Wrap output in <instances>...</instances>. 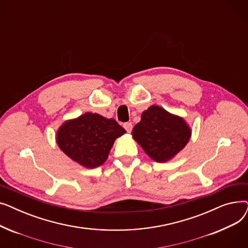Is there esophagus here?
Listing matches in <instances>:
<instances>
[{"instance_id": "obj_1", "label": "esophagus", "mask_w": 248, "mask_h": 248, "mask_svg": "<svg viewBox=\"0 0 248 248\" xmlns=\"http://www.w3.org/2000/svg\"><path fill=\"white\" fill-rule=\"evenodd\" d=\"M124 127L127 133H131L132 129H133V124H132V123H124Z\"/></svg>"}]
</instances>
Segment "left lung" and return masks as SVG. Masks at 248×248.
Returning a JSON list of instances; mask_svg holds the SVG:
<instances>
[{
  "label": "left lung",
  "mask_w": 248,
  "mask_h": 248,
  "mask_svg": "<svg viewBox=\"0 0 248 248\" xmlns=\"http://www.w3.org/2000/svg\"><path fill=\"white\" fill-rule=\"evenodd\" d=\"M191 137V129L180 116L158 106H152L141 114L133 129V138L155 162L172 159L183 150Z\"/></svg>",
  "instance_id": "left-lung-1"
}]
</instances>
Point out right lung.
<instances>
[{
    "instance_id": "add662e5",
    "label": "right lung",
    "mask_w": 248,
    "mask_h": 248,
    "mask_svg": "<svg viewBox=\"0 0 248 248\" xmlns=\"http://www.w3.org/2000/svg\"><path fill=\"white\" fill-rule=\"evenodd\" d=\"M124 133V128L113 119L86 112L64 123L58 129L56 140L70 159L93 169L107 161L115 139Z\"/></svg>"
}]
</instances>
